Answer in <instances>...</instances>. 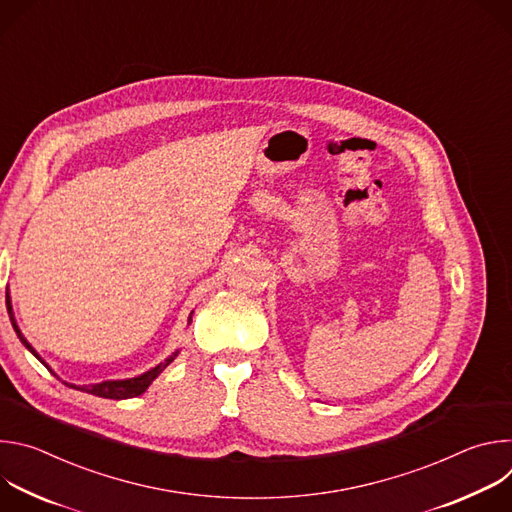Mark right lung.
<instances>
[{
	"label": "right lung",
	"mask_w": 512,
	"mask_h": 512,
	"mask_svg": "<svg viewBox=\"0 0 512 512\" xmlns=\"http://www.w3.org/2000/svg\"><path fill=\"white\" fill-rule=\"evenodd\" d=\"M6 306H8V314H10V320H12V326H14V330H16V334H18V338L22 340V344L44 364V367L50 371V367L48 364L40 358V354L32 348V344L24 338V334L20 332V328H18V324H16V318H14V312H12V302H10V296H6ZM190 320H192V316H190ZM188 320V322H190ZM178 356V350L172 354V356H168L164 362H160L158 367H154V369H150L148 373H143V375H139V377H133V379H121V381H103V383H95V385H83V387H77V385H68V383H64V385H68V387H72V389H79V391H85V393H91V395H97V397H103V399H131V397H137V395H141V393H145V389H148L152 383H154V379L168 367V364L174 360ZM52 373V371H50ZM54 375V373H52ZM56 377V375H54Z\"/></svg>",
	"instance_id": "obj_1"
}]
</instances>
